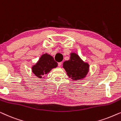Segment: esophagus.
<instances>
[{
	"label": "esophagus",
	"instance_id": "34e87169",
	"mask_svg": "<svg viewBox=\"0 0 121 121\" xmlns=\"http://www.w3.org/2000/svg\"><path fill=\"white\" fill-rule=\"evenodd\" d=\"M58 64L59 67H61V65H62V62H59L58 63Z\"/></svg>",
	"mask_w": 121,
	"mask_h": 121
}]
</instances>
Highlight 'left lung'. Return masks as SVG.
<instances>
[{
    "label": "left lung",
    "instance_id": "1",
    "mask_svg": "<svg viewBox=\"0 0 121 121\" xmlns=\"http://www.w3.org/2000/svg\"><path fill=\"white\" fill-rule=\"evenodd\" d=\"M68 60L63 62V68L69 78L73 80H80L85 78L89 72V64L81 59L78 54L71 52Z\"/></svg>",
    "mask_w": 121,
    "mask_h": 121
}]
</instances>
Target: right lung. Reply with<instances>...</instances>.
Wrapping results in <instances>:
<instances>
[{
  "label": "right lung",
  "instance_id": "obj_1",
  "mask_svg": "<svg viewBox=\"0 0 121 121\" xmlns=\"http://www.w3.org/2000/svg\"><path fill=\"white\" fill-rule=\"evenodd\" d=\"M58 63L50 54H43L35 64L32 65V72L39 78H44L43 76L48 74L52 69L57 67ZM42 78V79H43Z\"/></svg>",
  "mask_w": 121,
  "mask_h": 121
}]
</instances>
